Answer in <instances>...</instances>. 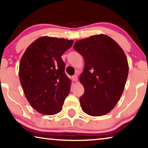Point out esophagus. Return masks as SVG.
<instances>
[{
    "mask_svg": "<svg viewBox=\"0 0 148 148\" xmlns=\"http://www.w3.org/2000/svg\"><path fill=\"white\" fill-rule=\"evenodd\" d=\"M72 79H73V80L74 81V82H77V76L76 75H73L72 76Z\"/></svg>",
    "mask_w": 148,
    "mask_h": 148,
    "instance_id": "esophagus-1",
    "label": "esophagus"
}]
</instances>
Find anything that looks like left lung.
<instances>
[{"label":"left lung","mask_w":148,"mask_h":148,"mask_svg":"<svg viewBox=\"0 0 148 148\" xmlns=\"http://www.w3.org/2000/svg\"><path fill=\"white\" fill-rule=\"evenodd\" d=\"M73 48L85 61L79 77L85 89L79 98L82 110L93 116L106 114L118 102L126 84L129 66L125 52L104 34L78 40Z\"/></svg>","instance_id":"left-lung-1"}]
</instances>
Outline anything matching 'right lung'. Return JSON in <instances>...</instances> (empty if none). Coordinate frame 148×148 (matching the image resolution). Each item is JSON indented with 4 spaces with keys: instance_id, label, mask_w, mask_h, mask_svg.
<instances>
[{
    "instance_id": "right-lung-1",
    "label": "right lung",
    "mask_w": 148,
    "mask_h": 148,
    "mask_svg": "<svg viewBox=\"0 0 148 148\" xmlns=\"http://www.w3.org/2000/svg\"><path fill=\"white\" fill-rule=\"evenodd\" d=\"M73 43V40L43 36L34 41L22 56L20 82L28 102L41 114L60 112L69 94L71 81L64 73L61 56Z\"/></svg>"
}]
</instances>
